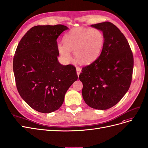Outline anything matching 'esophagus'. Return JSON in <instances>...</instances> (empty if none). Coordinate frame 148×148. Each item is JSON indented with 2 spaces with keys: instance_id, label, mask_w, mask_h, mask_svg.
<instances>
[{
  "instance_id": "1",
  "label": "esophagus",
  "mask_w": 148,
  "mask_h": 148,
  "mask_svg": "<svg viewBox=\"0 0 148 148\" xmlns=\"http://www.w3.org/2000/svg\"><path fill=\"white\" fill-rule=\"evenodd\" d=\"M76 72H77V75H78V76H79L81 72V69L79 67H76Z\"/></svg>"
}]
</instances>
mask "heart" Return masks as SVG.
I'll use <instances>...</instances> for the list:
<instances>
[{
  "instance_id": "1",
  "label": "heart",
  "mask_w": 148,
  "mask_h": 148,
  "mask_svg": "<svg viewBox=\"0 0 148 148\" xmlns=\"http://www.w3.org/2000/svg\"><path fill=\"white\" fill-rule=\"evenodd\" d=\"M62 41L64 46L59 45L58 49L65 60L72 59L70 52H74L76 62L81 65H89L99 56L103 48L104 37L97 29L79 27L66 33Z\"/></svg>"
}]
</instances>
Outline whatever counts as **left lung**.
<instances>
[{
    "label": "left lung",
    "instance_id": "obj_1",
    "mask_svg": "<svg viewBox=\"0 0 148 148\" xmlns=\"http://www.w3.org/2000/svg\"><path fill=\"white\" fill-rule=\"evenodd\" d=\"M91 26L103 32V48L94 62L83 67L79 79L86 103L97 110H107L118 103L130 88L133 53L124 34L113 23L106 21Z\"/></svg>",
    "mask_w": 148,
    "mask_h": 148
}]
</instances>
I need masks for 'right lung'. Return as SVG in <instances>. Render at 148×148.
<instances>
[{
    "label": "right lung",
    "mask_w": 148,
    "mask_h": 148,
    "mask_svg": "<svg viewBox=\"0 0 148 148\" xmlns=\"http://www.w3.org/2000/svg\"><path fill=\"white\" fill-rule=\"evenodd\" d=\"M69 28L62 24L36 25L20 40L13 58L16 86L32 108L49 113L62 105L66 92L78 79L73 65L58 60L57 39Z\"/></svg>",
    "instance_id": "obj_1"
}]
</instances>
